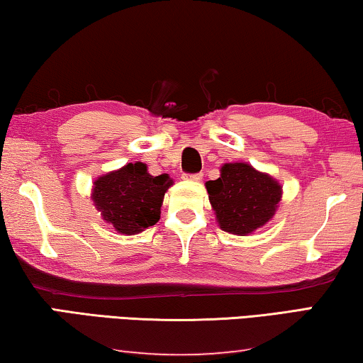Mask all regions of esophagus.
<instances>
[{
  "instance_id": "esophagus-1",
  "label": "esophagus",
  "mask_w": 363,
  "mask_h": 363,
  "mask_svg": "<svg viewBox=\"0 0 363 363\" xmlns=\"http://www.w3.org/2000/svg\"><path fill=\"white\" fill-rule=\"evenodd\" d=\"M186 180H193V182H199L203 180V174H185Z\"/></svg>"
}]
</instances>
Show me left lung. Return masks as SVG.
I'll list each match as a JSON object with an SVG mask.
<instances>
[{
  "label": "left lung",
  "instance_id": "1",
  "mask_svg": "<svg viewBox=\"0 0 363 363\" xmlns=\"http://www.w3.org/2000/svg\"><path fill=\"white\" fill-rule=\"evenodd\" d=\"M209 201L222 230L248 235L264 225L276 213L282 188L252 165L225 164L217 180L206 183Z\"/></svg>",
  "mask_w": 363,
  "mask_h": 363
}]
</instances>
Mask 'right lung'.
<instances>
[{
    "label": "right lung",
    "instance_id": "add662e5",
    "mask_svg": "<svg viewBox=\"0 0 363 363\" xmlns=\"http://www.w3.org/2000/svg\"><path fill=\"white\" fill-rule=\"evenodd\" d=\"M169 174L152 177L143 162L128 164L94 182L92 199L102 217L120 233L135 235L160 219Z\"/></svg>",
    "mask_w": 363,
    "mask_h": 363
}]
</instances>
